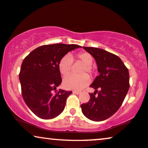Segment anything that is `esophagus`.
<instances>
[{"label": "esophagus", "mask_w": 148, "mask_h": 148, "mask_svg": "<svg viewBox=\"0 0 148 148\" xmlns=\"http://www.w3.org/2000/svg\"><path fill=\"white\" fill-rule=\"evenodd\" d=\"M73 92H74V93H75V94L78 95V94L80 93V91H78V90H74Z\"/></svg>", "instance_id": "obj_1"}]
</instances>
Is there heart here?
Segmentation results:
<instances>
[{
	"mask_svg": "<svg viewBox=\"0 0 148 148\" xmlns=\"http://www.w3.org/2000/svg\"><path fill=\"white\" fill-rule=\"evenodd\" d=\"M77 58L84 64L81 70V73L87 72L88 74H92L93 73V69L91 66L92 63L91 55L86 52H81L78 53ZM72 64L73 58L70 54H67L61 58L58 64V68L63 76L67 75L70 72ZM89 82L90 78L86 74H82L80 75L70 74L64 78L63 84L67 89L81 90L88 85Z\"/></svg>",
	"mask_w": 148,
	"mask_h": 148,
	"instance_id": "b5f03b06",
	"label": "heart"
}]
</instances>
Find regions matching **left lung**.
Wrapping results in <instances>:
<instances>
[{
	"instance_id": "obj_1",
	"label": "left lung",
	"mask_w": 148,
	"mask_h": 148,
	"mask_svg": "<svg viewBox=\"0 0 148 148\" xmlns=\"http://www.w3.org/2000/svg\"><path fill=\"white\" fill-rule=\"evenodd\" d=\"M82 48L94 58L99 75L90 86L95 91L89 94V101L80 107L90 121H105L119 110L127 95L129 89V70L116 55L99 48Z\"/></svg>"
}]
</instances>
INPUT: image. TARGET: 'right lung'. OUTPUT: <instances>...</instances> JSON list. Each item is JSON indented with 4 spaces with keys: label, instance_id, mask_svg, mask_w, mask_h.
<instances>
[{
    "label": "right lung",
    "instance_id": "right-lung-1",
    "mask_svg": "<svg viewBox=\"0 0 148 148\" xmlns=\"http://www.w3.org/2000/svg\"><path fill=\"white\" fill-rule=\"evenodd\" d=\"M81 47L77 45L40 46L25 57L19 72L23 99L32 112L42 119H52L64 111L72 91L56 88L62 83L58 64L62 57Z\"/></svg>",
    "mask_w": 148,
    "mask_h": 148
}]
</instances>
